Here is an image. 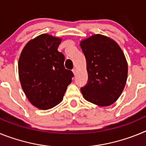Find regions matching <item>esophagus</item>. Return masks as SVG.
Returning a JSON list of instances; mask_svg holds the SVG:
<instances>
[{
  "label": "esophagus",
  "mask_w": 146,
  "mask_h": 146,
  "mask_svg": "<svg viewBox=\"0 0 146 146\" xmlns=\"http://www.w3.org/2000/svg\"><path fill=\"white\" fill-rule=\"evenodd\" d=\"M72 72H73V73H74V75H76V74H77V69H76V68H74V69H72Z\"/></svg>",
  "instance_id": "esophagus-1"
}]
</instances>
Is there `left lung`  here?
I'll return each instance as SVG.
<instances>
[{"label":"left lung","instance_id":"obj_1","mask_svg":"<svg viewBox=\"0 0 146 146\" xmlns=\"http://www.w3.org/2000/svg\"><path fill=\"white\" fill-rule=\"evenodd\" d=\"M86 59L88 83L80 89L89 102L100 107L113 104L120 97L128 76V64L123 50L113 38L94 34L81 40Z\"/></svg>","mask_w":146,"mask_h":146}]
</instances>
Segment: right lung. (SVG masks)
<instances>
[{"mask_svg": "<svg viewBox=\"0 0 146 146\" xmlns=\"http://www.w3.org/2000/svg\"><path fill=\"white\" fill-rule=\"evenodd\" d=\"M60 37L43 33L25 45L18 61L22 88L29 102L40 110L58 104L74 74L64 67V55L58 50Z\"/></svg>", "mask_w": 146, "mask_h": 146, "instance_id": "add662e5", "label": "right lung"}]
</instances>
